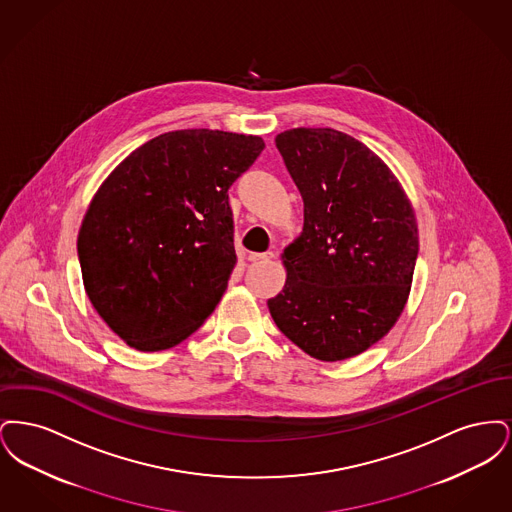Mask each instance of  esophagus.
Segmentation results:
<instances>
[{
    "instance_id": "obj_1",
    "label": "esophagus",
    "mask_w": 512,
    "mask_h": 512,
    "mask_svg": "<svg viewBox=\"0 0 512 512\" xmlns=\"http://www.w3.org/2000/svg\"><path fill=\"white\" fill-rule=\"evenodd\" d=\"M274 257V253L272 251H267V253H249V261L251 263H261V261H268V259H272Z\"/></svg>"
}]
</instances>
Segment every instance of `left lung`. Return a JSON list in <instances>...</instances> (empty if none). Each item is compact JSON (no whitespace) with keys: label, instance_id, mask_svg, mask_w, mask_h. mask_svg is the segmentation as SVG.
<instances>
[{"label":"left lung","instance_id":"8db88e82","mask_svg":"<svg viewBox=\"0 0 512 512\" xmlns=\"http://www.w3.org/2000/svg\"><path fill=\"white\" fill-rule=\"evenodd\" d=\"M276 147L303 197V232L268 299L280 332L318 361L355 357L405 309L418 255L413 205L388 165L334 128H293Z\"/></svg>","mask_w":512,"mask_h":512}]
</instances>
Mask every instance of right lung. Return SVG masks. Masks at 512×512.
Segmentation results:
<instances>
[{"mask_svg":"<svg viewBox=\"0 0 512 512\" xmlns=\"http://www.w3.org/2000/svg\"><path fill=\"white\" fill-rule=\"evenodd\" d=\"M263 147L259 136L174 130L99 186L78 261L94 309L130 347H174L215 311L236 265L228 188Z\"/></svg>","mask_w":512,"mask_h":512,"instance_id":"add662e5","label":"right lung"}]
</instances>
